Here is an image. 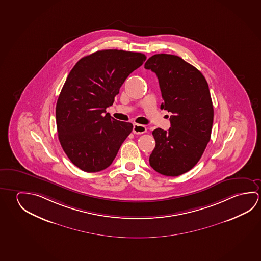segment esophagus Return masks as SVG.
<instances>
[{"label": "esophagus", "instance_id": "34e87169", "mask_svg": "<svg viewBox=\"0 0 261 261\" xmlns=\"http://www.w3.org/2000/svg\"><path fill=\"white\" fill-rule=\"evenodd\" d=\"M146 127L145 125H142V124H135L133 126V133L136 134V135H142L144 133L146 132Z\"/></svg>", "mask_w": 261, "mask_h": 261}]
</instances>
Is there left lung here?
<instances>
[{"instance_id":"1","label":"left lung","mask_w":261,"mask_h":261,"mask_svg":"<svg viewBox=\"0 0 261 261\" xmlns=\"http://www.w3.org/2000/svg\"><path fill=\"white\" fill-rule=\"evenodd\" d=\"M145 68L158 76L161 109L172 113L168 131L152 133L155 146L150 166L161 175L177 176L197 165L210 142L214 109L208 85L200 71L179 56L154 55Z\"/></svg>"}]
</instances>
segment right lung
<instances>
[{
	"label": "right lung",
	"instance_id": "add662e5",
	"mask_svg": "<svg viewBox=\"0 0 261 261\" xmlns=\"http://www.w3.org/2000/svg\"><path fill=\"white\" fill-rule=\"evenodd\" d=\"M146 57L141 53L103 50L85 56L69 73L56 103L58 138L74 166L88 173L111 165L133 124L108 115L129 74Z\"/></svg>",
	"mask_w": 261,
	"mask_h": 261
}]
</instances>
